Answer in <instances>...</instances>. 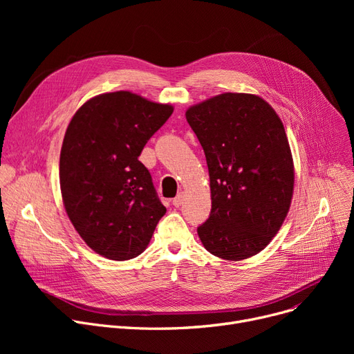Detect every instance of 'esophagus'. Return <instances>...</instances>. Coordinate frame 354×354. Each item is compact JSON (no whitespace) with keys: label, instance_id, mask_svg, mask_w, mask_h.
Segmentation results:
<instances>
[{"label":"esophagus","instance_id":"obj_1","mask_svg":"<svg viewBox=\"0 0 354 354\" xmlns=\"http://www.w3.org/2000/svg\"><path fill=\"white\" fill-rule=\"evenodd\" d=\"M172 202H174V205H175L176 208H179V207L182 205V203H183V194H182V192H179V194L174 198V201H172Z\"/></svg>","mask_w":354,"mask_h":354}]
</instances>
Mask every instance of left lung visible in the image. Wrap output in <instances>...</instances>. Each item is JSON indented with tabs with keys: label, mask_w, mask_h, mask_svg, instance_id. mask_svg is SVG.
<instances>
[{
	"label": "left lung",
	"mask_w": 354,
	"mask_h": 354,
	"mask_svg": "<svg viewBox=\"0 0 354 354\" xmlns=\"http://www.w3.org/2000/svg\"><path fill=\"white\" fill-rule=\"evenodd\" d=\"M211 180L212 209L198 235L212 255L239 261L264 250L287 216L294 166L283 122L261 97L224 93L187 110Z\"/></svg>",
	"instance_id": "obj_1"
}]
</instances>
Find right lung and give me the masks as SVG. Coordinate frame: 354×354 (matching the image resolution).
<instances>
[{
	"label": "right lung",
	"instance_id": "right-lung-1",
	"mask_svg": "<svg viewBox=\"0 0 354 354\" xmlns=\"http://www.w3.org/2000/svg\"><path fill=\"white\" fill-rule=\"evenodd\" d=\"M174 107L135 93H106L73 116L60 153L66 212L84 243L116 261L142 254L166 208L139 160Z\"/></svg>",
	"mask_w": 354,
	"mask_h": 354
}]
</instances>
